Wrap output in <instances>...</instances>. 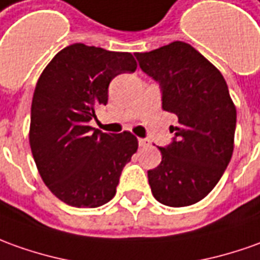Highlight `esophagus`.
Listing matches in <instances>:
<instances>
[{
	"mask_svg": "<svg viewBox=\"0 0 260 260\" xmlns=\"http://www.w3.org/2000/svg\"><path fill=\"white\" fill-rule=\"evenodd\" d=\"M139 144H140V147H146V146H148V140H146V139H139Z\"/></svg>",
	"mask_w": 260,
	"mask_h": 260,
	"instance_id": "1",
	"label": "esophagus"
}]
</instances>
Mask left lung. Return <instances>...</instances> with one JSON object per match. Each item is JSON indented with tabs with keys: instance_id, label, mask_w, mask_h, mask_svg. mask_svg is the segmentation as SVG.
Segmentation results:
<instances>
[{
	"instance_id": "obj_1",
	"label": "left lung",
	"mask_w": 260,
	"mask_h": 260,
	"mask_svg": "<svg viewBox=\"0 0 260 260\" xmlns=\"http://www.w3.org/2000/svg\"><path fill=\"white\" fill-rule=\"evenodd\" d=\"M162 90V109L174 113V141L161 147V162L148 171L154 198L188 207L214 189L228 167L235 140L236 107L222 73L189 44L175 41L134 53Z\"/></svg>"
}]
</instances>
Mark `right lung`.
Wrapping results in <instances>:
<instances>
[{
    "instance_id": "right-lung-1",
    "label": "right lung",
    "mask_w": 260,
    "mask_h": 260,
    "mask_svg": "<svg viewBox=\"0 0 260 260\" xmlns=\"http://www.w3.org/2000/svg\"><path fill=\"white\" fill-rule=\"evenodd\" d=\"M136 69L130 52L73 44L38 79L29 146L45 185L71 207L96 208L110 201L121 170L139 148L130 132L109 134L89 126L94 110L107 103L112 79Z\"/></svg>"
}]
</instances>
